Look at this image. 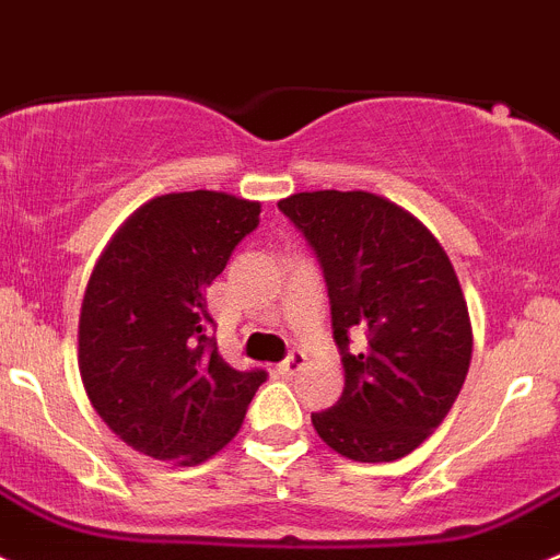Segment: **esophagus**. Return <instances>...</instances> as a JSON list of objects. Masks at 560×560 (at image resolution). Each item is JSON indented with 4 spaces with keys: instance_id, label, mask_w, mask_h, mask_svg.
Segmentation results:
<instances>
[{
    "instance_id": "obj_1",
    "label": "esophagus",
    "mask_w": 560,
    "mask_h": 560,
    "mask_svg": "<svg viewBox=\"0 0 560 560\" xmlns=\"http://www.w3.org/2000/svg\"><path fill=\"white\" fill-rule=\"evenodd\" d=\"M304 365H306V354H304V351H301V349H292L290 354H287V360L279 365V371H281V374H284V376H295Z\"/></svg>"
}]
</instances>
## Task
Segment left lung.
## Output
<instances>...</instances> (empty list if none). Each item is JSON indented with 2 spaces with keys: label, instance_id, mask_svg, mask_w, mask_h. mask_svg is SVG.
Wrapping results in <instances>:
<instances>
[{
  "label": "left lung",
  "instance_id": "1",
  "mask_svg": "<svg viewBox=\"0 0 560 560\" xmlns=\"http://www.w3.org/2000/svg\"><path fill=\"white\" fill-rule=\"evenodd\" d=\"M279 211L324 270L342 396L312 412L342 457L390 463L441 427L471 362V324L450 256L412 214L371 192H299Z\"/></svg>",
  "mask_w": 560,
  "mask_h": 560
}]
</instances>
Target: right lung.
Masks as SVG:
<instances>
[{
	"label": "right lung",
	"mask_w": 560,
	"mask_h": 560,
	"mask_svg": "<svg viewBox=\"0 0 560 560\" xmlns=\"http://www.w3.org/2000/svg\"><path fill=\"white\" fill-rule=\"evenodd\" d=\"M259 203L225 192L150 200L100 256L80 310V376L94 410L136 452L203 463L243 424L265 368L218 351L206 287L259 225Z\"/></svg>",
	"instance_id": "obj_1"
}]
</instances>
